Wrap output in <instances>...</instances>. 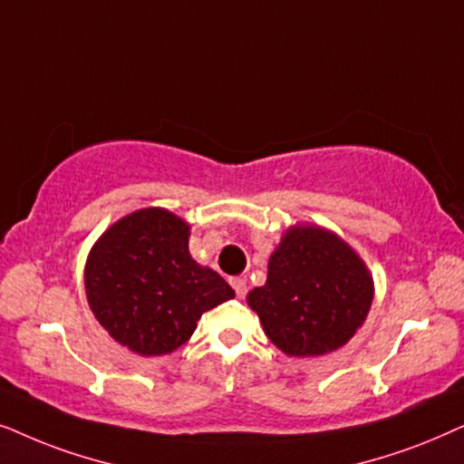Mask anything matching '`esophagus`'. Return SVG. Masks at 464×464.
I'll return each instance as SVG.
<instances>
[{"label":"esophagus","mask_w":464,"mask_h":464,"mask_svg":"<svg viewBox=\"0 0 464 464\" xmlns=\"http://www.w3.org/2000/svg\"><path fill=\"white\" fill-rule=\"evenodd\" d=\"M231 286H233V290H236V295L239 296V299H244L246 296V290H248V286H246V277L244 276H236V277H231Z\"/></svg>","instance_id":"esophagus-1"}]
</instances>
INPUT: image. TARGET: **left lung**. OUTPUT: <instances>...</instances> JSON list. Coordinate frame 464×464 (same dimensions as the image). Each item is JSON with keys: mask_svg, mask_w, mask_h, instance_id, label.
<instances>
[{"mask_svg": "<svg viewBox=\"0 0 464 464\" xmlns=\"http://www.w3.org/2000/svg\"><path fill=\"white\" fill-rule=\"evenodd\" d=\"M373 277L335 233L296 225L269 256L267 282L248 293L265 335L288 356L342 348L365 323Z\"/></svg>", "mask_w": 464, "mask_h": 464, "instance_id": "1", "label": "left lung"}]
</instances>
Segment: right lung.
I'll list each match as a JSON object with an SVG mask.
<instances>
[{
	"instance_id": "obj_1",
	"label": "right lung",
	"mask_w": 464,
	"mask_h": 464,
	"mask_svg": "<svg viewBox=\"0 0 464 464\" xmlns=\"http://www.w3.org/2000/svg\"><path fill=\"white\" fill-rule=\"evenodd\" d=\"M190 227L163 208L125 216L97 239L84 267L91 312L121 345L140 356L187 343L203 312L236 293L188 252Z\"/></svg>"
}]
</instances>
